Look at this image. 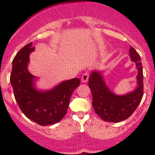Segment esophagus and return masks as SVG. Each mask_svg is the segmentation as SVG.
<instances>
[{"label": "esophagus", "instance_id": "esophagus-1", "mask_svg": "<svg viewBox=\"0 0 155 155\" xmlns=\"http://www.w3.org/2000/svg\"><path fill=\"white\" fill-rule=\"evenodd\" d=\"M88 78H89L88 73H84V74L82 76V82H84V83H85V82H87V80H88Z\"/></svg>", "mask_w": 155, "mask_h": 155}]
</instances>
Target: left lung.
Segmentation results:
<instances>
[{"instance_id":"8db88e82","label":"left lung","mask_w":155,"mask_h":155,"mask_svg":"<svg viewBox=\"0 0 155 155\" xmlns=\"http://www.w3.org/2000/svg\"><path fill=\"white\" fill-rule=\"evenodd\" d=\"M130 57L137 69V87L133 91L123 95L114 93L104 80L103 72L94 70L88 79V86L92 94V105L95 112L103 120L109 122H119L129 118L143 96V72L140 56L130 46Z\"/></svg>"}]
</instances>
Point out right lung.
<instances>
[{
  "instance_id": "add662e5",
  "label": "right lung",
  "mask_w": 155,
  "mask_h": 155,
  "mask_svg": "<svg viewBox=\"0 0 155 155\" xmlns=\"http://www.w3.org/2000/svg\"><path fill=\"white\" fill-rule=\"evenodd\" d=\"M34 50L31 42L17 53L12 61L10 83L15 101L28 118L42 126L54 124L66 115L70 97L80 79L63 81L50 90L37 89V77L28 69L30 54Z\"/></svg>"
}]
</instances>
